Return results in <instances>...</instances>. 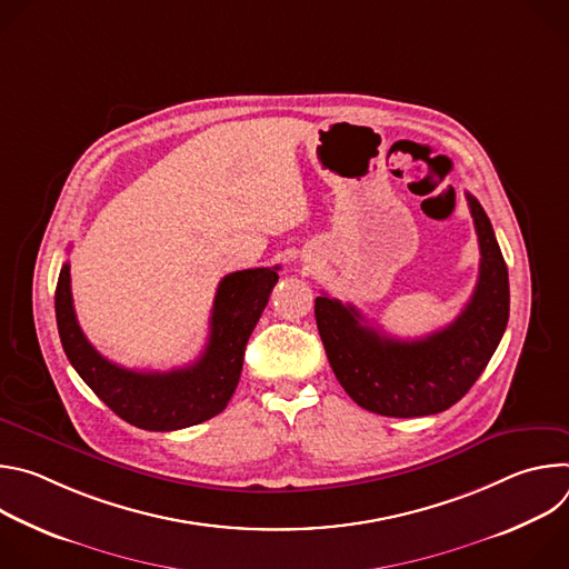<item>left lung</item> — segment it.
Here are the masks:
<instances>
[{
  "label": "left lung",
  "instance_id": "8db88e82",
  "mask_svg": "<svg viewBox=\"0 0 569 569\" xmlns=\"http://www.w3.org/2000/svg\"><path fill=\"white\" fill-rule=\"evenodd\" d=\"M479 240V279L466 308L446 329L396 340L367 327L360 310L331 297L315 299L319 338L331 369L360 408L396 419L448 410L475 385L509 321V272L489 216L466 193Z\"/></svg>",
  "mask_w": 569,
  "mask_h": 569
}]
</instances>
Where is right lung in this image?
<instances>
[{
    "label": "right lung",
    "instance_id": "1",
    "mask_svg": "<svg viewBox=\"0 0 569 569\" xmlns=\"http://www.w3.org/2000/svg\"><path fill=\"white\" fill-rule=\"evenodd\" d=\"M277 270H240L218 283L209 342L193 365L171 371H132L103 358L80 331L71 301L69 263H64L56 286L62 349L78 376L130 426L150 432L198 426L220 415L236 391L248 340L279 281Z\"/></svg>",
    "mask_w": 569,
    "mask_h": 569
}]
</instances>
